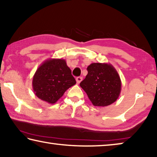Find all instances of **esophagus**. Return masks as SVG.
Masks as SVG:
<instances>
[{
	"label": "esophagus",
	"mask_w": 157,
	"mask_h": 157,
	"mask_svg": "<svg viewBox=\"0 0 157 157\" xmlns=\"http://www.w3.org/2000/svg\"><path fill=\"white\" fill-rule=\"evenodd\" d=\"M82 80V77H78V78H76V82L78 84L80 83Z\"/></svg>",
	"instance_id": "obj_1"
}]
</instances>
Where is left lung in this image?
<instances>
[{
	"instance_id": "8db88e82",
	"label": "left lung",
	"mask_w": 157,
	"mask_h": 157,
	"mask_svg": "<svg viewBox=\"0 0 157 157\" xmlns=\"http://www.w3.org/2000/svg\"><path fill=\"white\" fill-rule=\"evenodd\" d=\"M79 85L95 106H107L115 102L121 91L120 76L110 63H93Z\"/></svg>"
}]
</instances>
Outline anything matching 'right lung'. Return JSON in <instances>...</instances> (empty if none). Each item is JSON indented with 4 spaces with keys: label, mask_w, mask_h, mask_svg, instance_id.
Masks as SVG:
<instances>
[{
    "label": "right lung",
    "mask_w": 157,
    "mask_h": 157,
    "mask_svg": "<svg viewBox=\"0 0 157 157\" xmlns=\"http://www.w3.org/2000/svg\"><path fill=\"white\" fill-rule=\"evenodd\" d=\"M76 84L65 60L49 58L42 63L32 79L34 93L39 99L53 104L67 89Z\"/></svg>",
    "instance_id": "1"
}]
</instances>
